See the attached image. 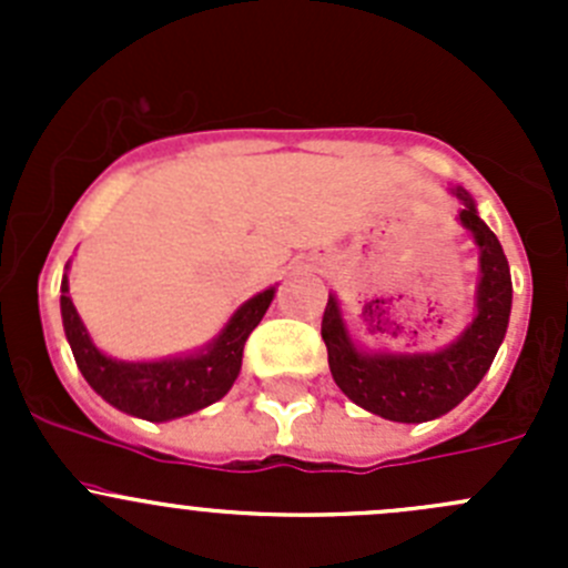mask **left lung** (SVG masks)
Masks as SVG:
<instances>
[{
	"instance_id": "obj_1",
	"label": "left lung",
	"mask_w": 568,
	"mask_h": 568,
	"mask_svg": "<svg viewBox=\"0 0 568 568\" xmlns=\"http://www.w3.org/2000/svg\"><path fill=\"white\" fill-rule=\"evenodd\" d=\"M462 225L480 247L478 316L467 332L437 354H363L348 337L337 302H326L321 337L335 385L374 415L395 423H426L462 404L489 371L511 313V272L495 233L462 192Z\"/></svg>"
}]
</instances>
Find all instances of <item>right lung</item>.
<instances>
[{
	"mask_svg": "<svg viewBox=\"0 0 568 568\" xmlns=\"http://www.w3.org/2000/svg\"><path fill=\"white\" fill-rule=\"evenodd\" d=\"M60 291L62 326L88 385L125 415L151 423L173 420L203 409L231 390L242 371L244 343L261 324L274 296V288H268L239 307L209 352L183 359H162V363H118L104 357L90 343L77 307L68 296V280H62Z\"/></svg>",
	"mask_w": 568,
	"mask_h": 568,
	"instance_id": "1",
	"label": "right lung"
}]
</instances>
